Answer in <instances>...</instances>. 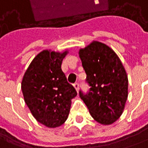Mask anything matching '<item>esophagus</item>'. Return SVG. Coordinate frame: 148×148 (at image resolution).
<instances>
[{
	"instance_id": "esophagus-1",
	"label": "esophagus",
	"mask_w": 148,
	"mask_h": 148,
	"mask_svg": "<svg viewBox=\"0 0 148 148\" xmlns=\"http://www.w3.org/2000/svg\"><path fill=\"white\" fill-rule=\"evenodd\" d=\"M74 88L76 89V90L78 91V88H79V85H78V83H77V82L74 83Z\"/></svg>"
}]
</instances>
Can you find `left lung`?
<instances>
[{
  "label": "left lung",
  "mask_w": 148,
  "mask_h": 148,
  "mask_svg": "<svg viewBox=\"0 0 148 148\" xmlns=\"http://www.w3.org/2000/svg\"><path fill=\"white\" fill-rule=\"evenodd\" d=\"M82 65L90 86L79 96L93 119L103 125L112 124L124 110L128 95V79L119 58L105 44L91 42L79 50Z\"/></svg>",
  "instance_id": "obj_1"
}]
</instances>
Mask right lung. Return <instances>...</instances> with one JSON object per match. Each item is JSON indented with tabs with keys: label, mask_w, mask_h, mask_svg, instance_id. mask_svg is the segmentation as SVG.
<instances>
[{
	"label": "right lung",
	"mask_w": 148,
	"mask_h": 148,
	"mask_svg": "<svg viewBox=\"0 0 148 148\" xmlns=\"http://www.w3.org/2000/svg\"><path fill=\"white\" fill-rule=\"evenodd\" d=\"M68 51L43 50L32 61L24 74L21 90L33 116L47 127H60L68 118L71 99L77 91L67 82L62 62Z\"/></svg>",
	"instance_id": "add662e5"
}]
</instances>
